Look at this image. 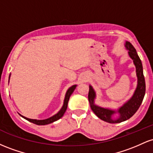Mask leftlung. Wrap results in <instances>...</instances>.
I'll return each mask as SVG.
<instances>
[{
	"instance_id": "obj_1",
	"label": "left lung",
	"mask_w": 153,
	"mask_h": 153,
	"mask_svg": "<svg viewBox=\"0 0 153 153\" xmlns=\"http://www.w3.org/2000/svg\"><path fill=\"white\" fill-rule=\"evenodd\" d=\"M125 47L128 50V54H129V57L132 59L133 62H134L135 68H136L137 77V85L136 90H135L132 97L127 102L124 103L122 106H121L117 110V111L109 109V108H102L94 103V99H96V92L94 91L93 87L91 85H89L88 101L90 103L91 109L95 114L101 120L108 123H112V124L124 122V121L131 118L140 108L145 94V80L143 75V65H142L141 59L139 57L135 48L130 42H126ZM117 112L120 114V117L117 119L114 120L112 118V115Z\"/></svg>"
}]
</instances>
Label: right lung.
Returning a JSON list of instances; mask_svg holds the SVG:
<instances>
[{"mask_svg": "<svg viewBox=\"0 0 153 153\" xmlns=\"http://www.w3.org/2000/svg\"><path fill=\"white\" fill-rule=\"evenodd\" d=\"M9 78H10V75H9ZM76 86H77V85H74L68 88V90L67 91V92H66L65 97L64 103H63V106L62 108H61V109L59 111L58 113H57L56 114H54V116H52V117H50V118H48L47 119H43V120H37V119H31L26 118V117H24V116H22L21 114H20V116H22L23 118L26 119V120L29 121V122L33 123V124H37V125H46V124H51V123L58 120V119H60L61 117H62V116L64 115L65 112L67 108H68V101H69V99H70V97H71V94L73 93V91H74Z\"/></svg>", "mask_w": 153, "mask_h": 153, "instance_id": "obj_1", "label": "right lung"}]
</instances>
